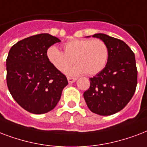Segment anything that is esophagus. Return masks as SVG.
Returning <instances> with one entry per match:
<instances>
[{"label": "esophagus", "mask_w": 147, "mask_h": 147, "mask_svg": "<svg viewBox=\"0 0 147 147\" xmlns=\"http://www.w3.org/2000/svg\"><path fill=\"white\" fill-rule=\"evenodd\" d=\"M67 80L69 84H73V83H74L77 80V79L76 78H73V77H67Z\"/></svg>", "instance_id": "1"}]
</instances>
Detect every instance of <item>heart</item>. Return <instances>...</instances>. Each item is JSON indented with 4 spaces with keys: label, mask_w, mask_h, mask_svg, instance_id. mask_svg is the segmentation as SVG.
<instances>
[{
    "label": "heart",
    "mask_w": 147,
    "mask_h": 147,
    "mask_svg": "<svg viewBox=\"0 0 147 147\" xmlns=\"http://www.w3.org/2000/svg\"><path fill=\"white\" fill-rule=\"evenodd\" d=\"M63 53L55 47H51L47 51V57L60 71L67 70L74 61L77 65L66 70L70 76L85 73L90 76L95 75L103 70L107 63L109 50L101 40H71L63 44Z\"/></svg>",
    "instance_id": "1"
}]
</instances>
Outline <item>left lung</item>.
<instances>
[{
	"mask_svg": "<svg viewBox=\"0 0 147 147\" xmlns=\"http://www.w3.org/2000/svg\"><path fill=\"white\" fill-rule=\"evenodd\" d=\"M93 37L107 45L109 58L103 70L90 78V86L84 92V97L92 112L109 116L123 110L135 93L137 84L135 55L121 40L105 34H95Z\"/></svg>",
	"mask_w": 147,
	"mask_h": 147,
	"instance_id": "left-lung-1",
	"label": "left lung"
}]
</instances>
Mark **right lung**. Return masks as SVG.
<instances>
[{
    "label": "right lung",
    "instance_id": "add662e5",
    "mask_svg": "<svg viewBox=\"0 0 147 147\" xmlns=\"http://www.w3.org/2000/svg\"><path fill=\"white\" fill-rule=\"evenodd\" d=\"M58 42L57 37L40 34L21 40L9 51L7 87L14 100L28 112L42 114L53 110L68 84L65 75L47 57V49Z\"/></svg>",
    "mask_w": 147,
    "mask_h": 147
}]
</instances>
